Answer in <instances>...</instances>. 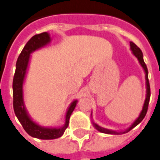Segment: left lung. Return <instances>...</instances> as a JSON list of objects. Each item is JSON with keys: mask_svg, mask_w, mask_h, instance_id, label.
Wrapping results in <instances>:
<instances>
[{"mask_svg": "<svg viewBox=\"0 0 160 160\" xmlns=\"http://www.w3.org/2000/svg\"><path fill=\"white\" fill-rule=\"evenodd\" d=\"M130 47H131V51L132 52V54L134 55L136 58L138 60V62L140 63V65L142 66V68H143L144 70V73H145V80H146V98H145V101H144V103H143L142 109L141 111L139 116L137 117L136 120L134 122L132 123L128 128L125 129L124 131H114V130H109V129H106L102 127L100 125H98L97 123H95L92 119V125L95 127L98 131H100L102 133H105V134H109V135H121L125 134V133H127L128 131H130L131 130L136 127L138 124H140L142 122V120L144 119V117L146 115L147 111H148V103H149V99H150V86H149V81H148V68H147V66L144 62V60H143V54L142 52V51L140 50L139 47H137V45L134 44L132 41L130 42Z\"/></svg>", "mask_w": 160, "mask_h": 160, "instance_id": "1", "label": "left lung"}]
</instances>
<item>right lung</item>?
Segmentation results:
<instances>
[{"mask_svg":"<svg viewBox=\"0 0 160 160\" xmlns=\"http://www.w3.org/2000/svg\"><path fill=\"white\" fill-rule=\"evenodd\" d=\"M51 41L52 38L50 34L44 32L39 35H34L27 42L17 60L16 71L12 82L14 113L21 125H23V129L29 136L42 140H52L62 137L66 128L68 127L71 113H73L78 102V100L75 99L69 104L65 114L64 123L58 127H47L39 125L32 119L27 111L23 99V85L28 73L31 54L35 51L47 47Z\"/></svg>","mask_w":160,"mask_h":160,"instance_id":"add662e5","label":"right lung"}]
</instances>
